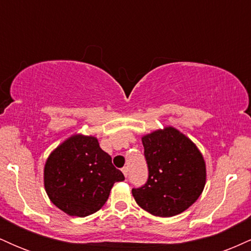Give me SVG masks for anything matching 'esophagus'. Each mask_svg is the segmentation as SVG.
Here are the masks:
<instances>
[{"label":"esophagus","mask_w":251,"mask_h":251,"mask_svg":"<svg viewBox=\"0 0 251 251\" xmlns=\"http://www.w3.org/2000/svg\"><path fill=\"white\" fill-rule=\"evenodd\" d=\"M122 171H123V174H124V176H125V177H127V175H128V169H127V168H126V166H125V168H123V170H122Z\"/></svg>","instance_id":"34e87169"}]
</instances>
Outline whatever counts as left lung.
<instances>
[{
  "label": "left lung",
  "mask_w": 251,
  "mask_h": 251,
  "mask_svg": "<svg viewBox=\"0 0 251 251\" xmlns=\"http://www.w3.org/2000/svg\"><path fill=\"white\" fill-rule=\"evenodd\" d=\"M149 179L132 189L140 208L158 217H172L189 209L203 192L206 165L197 145L174 126L142 137Z\"/></svg>",
  "instance_id": "obj_1"
}]
</instances>
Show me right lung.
I'll use <instances>...</instances> for the list:
<instances>
[{"instance_id":"obj_1","label":"right lung","mask_w":251,"mask_h":251,"mask_svg":"<svg viewBox=\"0 0 251 251\" xmlns=\"http://www.w3.org/2000/svg\"><path fill=\"white\" fill-rule=\"evenodd\" d=\"M125 179L94 135L75 133L46 160L43 184L51 203L70 216L86 217L102 208L116 181Z\"/></svg>"}]
</instances>
